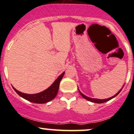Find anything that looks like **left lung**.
Segmentation results:
<instances>
[{
  "label": "left lung",
  "instance_id": "8db88e82",
  "mask_svg": "<svg viewBox=\"0 0 134 134\" xmlns=\"http://www.w3.org/2000/svg\"><path fill=\"white\" fill-rule=\"evenodd\" d=\"M124 86H123V87H124ZM123 87H122V88H121V89L118 92L116 93V94H115V96H112V97H109V98H108V99H99L91 98V97H87V96H85V95H84L83 94H82V93L80 91V90H79V88H78V89H79V91L80 94H81V96H82V97H83L84 99H87V100H89V101H91V102H92V103H99H99H105V102H107V101H108V100H111V99L114 98V97H115L117 95H118V94H119V93L120 92H121V90H122Z\"/></svg>",
  "mask_w": 134,
  "mask_h": 134
}]
</instances>
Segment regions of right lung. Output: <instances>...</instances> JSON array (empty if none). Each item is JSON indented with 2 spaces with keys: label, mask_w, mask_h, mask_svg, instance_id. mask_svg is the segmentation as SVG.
<instances>
[{
  "label": "right lung",
  "mask_w": 134,
  "mask_h": 134,
  "mask_svg": "<svg viewBox=\"0 0 134 134\" xmlns=\"http://www.w3.org/2000/svg\"><path fill=\"white\" fill-rule=\"evenodd\" d=\"M64 75V72H63L62 74L58 76V79L55 80L54 82V83L49 88H47L45 91L37 93V94H25V93L17 91L14 87H13L14 91H16V92L19 96H21V97L24 98L25 99L28 100V101L38 104L46 103L51 101V100L54 99L55 96H56L58 92V90H59L60 82H61V79H63Z\"/></svg>",
  "instance_id": "obj_1"
}]
</instances>
